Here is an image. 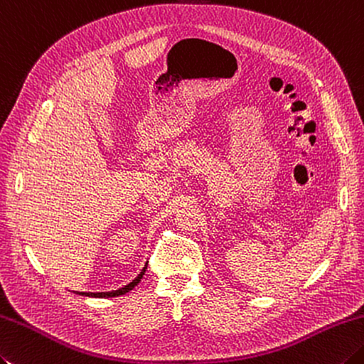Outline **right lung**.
<instances>
[{"label":"right lung","mask_w":364,"mask_h":364,"mask_svg":"<svg viewBox=\"0 0 364 364\" xmlns=\"http://www.w3.org/2000/svg\"><path fill=\"white\" fill-rule=\"evenodd\" d=\"M145 269H146V265H145V268L141 269L140 274H139L137 277H135V279H134L132 282H129V284H127V286L121 287V289H118V290H112V291H99V294H91V291H77V294L85 295V296H95V298H112V296L124 295V294H127V291H129V290H132L135 286H137V284L140 282L141 277H144V274H145Z\"/></svg>","instance_id":"right-lung-1"}]
</instances>
